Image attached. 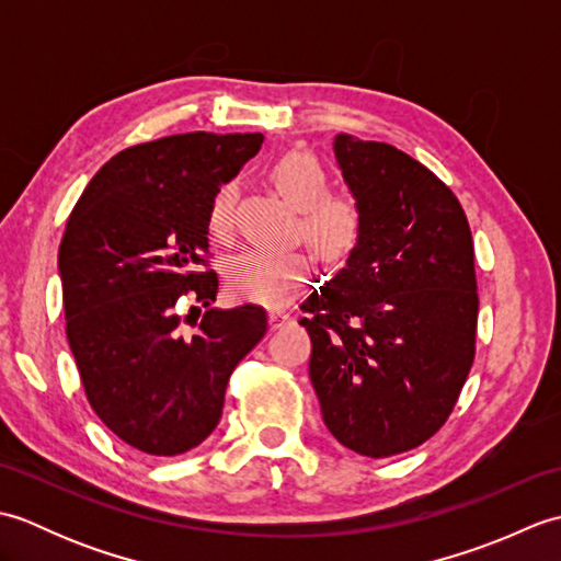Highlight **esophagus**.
<instances>
[{"label":"esophagus","instance_id":"esophagus-1","mask_svg":"<svg viewBox=\"0 0 561 561\" xmlns=\"http://www.w3.org/2000/svg\"><path fill=\"white\" fill-rule=\"evenodd\" d=\"M287 323H291V316L284 313V311H272L270 313V328L277 330V328H284Z\"/></svg>","mask_w":561,"mask_h":561}]
</instances>
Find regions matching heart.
<instances>
[{
	"label": "heart",
	"instance_id": "b5f03b06",
	"mask_svg": "<svg viewBox=\"0 0 561 561\" xmlns=\"http://www.w3.org/2000/svg\"><path fill=\"white\" fill-rule=\"evenodd\" d=\"M272 181L289 205L301 211L299 233L328 262L347 260L362 241L364 217L354 199L328 195L330 181L313 153L291 151L272 165ZM236 183H224L209 202L207 226L226 238L233 226ZM313 260L301 250L248 248L226 262V284L233 299L277 308L308 289Z\"/></svg>",
	"mask_w": 561,
	"mask_h": 561
}]
</instances>
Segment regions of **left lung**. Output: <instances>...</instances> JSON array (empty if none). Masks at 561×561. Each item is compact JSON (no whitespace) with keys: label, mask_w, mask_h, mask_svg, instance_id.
<instances>
[{"label":"left lung","mask_w":561,"mask_h":561,"mask_svg":"<svg viewBox=\"0 0 561 561\" xmlns=\"http://www.w3.org/2000/svg\"><path fill=\"white\" fill-rule=\"evenodd\" d=\"M362 209V241L301 304L311 383L342 446L388 458L432 438L474 359L478 279L470 224L450 187L408 153L332 141Z\"/></svg>","instance_id":"8db88e82"}]
</instances>
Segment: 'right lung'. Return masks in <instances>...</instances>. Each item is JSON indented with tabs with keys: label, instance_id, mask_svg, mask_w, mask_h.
I'll use <instances>...</instances> for the list:
<instances>
[{
	"label": "right lung",
	"instance_id": "obj_1",
	"mask_svg": "<svg viewBox=\"0 0 561 561\" xmlns=\"http://www.w3.org/2000/svg\"><path fill=\"white\" fill-rule=\"evenodd\" d=\"M262 139L187 133L129 147L67 221L57 270L69 350L93 412L149 456H181L217 428L233 368L265 337V308H214L219 277L202 270L209 202ZM187 305L206 308L195 333L182 330Z\"/></svg>",
	"mask_w": 561,
	"mask_h": 561
}]
</instances>
